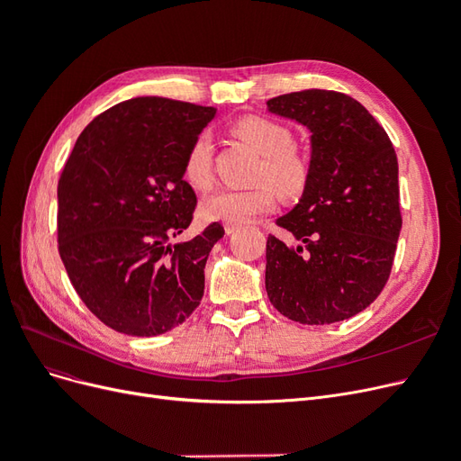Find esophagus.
<instances>
[{
	"label": "esophagus",
	"mask_w": 461,
	"mask_h": 461,
	"mask_svg": "<svg viewBox=\"0 0 461 461\" xmlns=\"http://www.w3.org/2000/svg\"><path fill=\"white\" fill-rule=\"evenodd\" d=\"M225 232H227V234L236 232V225H225Z\"/></svg>",
	"instance_id": "esophagus-1"
}]
</instances>
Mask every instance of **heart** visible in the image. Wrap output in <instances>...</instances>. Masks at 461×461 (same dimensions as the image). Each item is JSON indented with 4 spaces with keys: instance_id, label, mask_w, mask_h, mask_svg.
<instances>
[{
    "instance_id": "b5f03b06",
    "label": "heart",
    "mask_w": 461,
    "mask_h": 461,
    "mask_svg": "<svg viewBox=\"0 0 461 461\" xmlns=\"http://www.w3.org/2000/svg\"><path fill=\"white\" fill-rule=\"evenodd\" d=\"M236 136L252 146L263 158L258 169L259 185L249 190H219L203 198L200 209L209 221L227 225H246L256 217L269 213L276 203L273 185L281 194H298L308 180V163L292 149V134L286 127L263 117H244L234 124ZM212 138L207 132L198 134L186 149L183 173L194 188L205 190L212 186ZM272 185L269 187L268 185Z\"/></svg>"
}]
</instances>
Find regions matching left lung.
I'll return each mask as SVG.
<instances>
[{"instance_id": "left-lung-1", "label": "left lung", "mask_w": 461, "mask_h": 461, "mask_svg": "<svg viewBox=\"0 0 461 461\" xmlns=\"http://www.w3.org/2000/svg\"><path fill=\"white\" fill-rule=\"evenodd\" d=\"M267 111L312 132L302 198L276 219L298 244L269 234L267 296L302 325L350 319L381 294L393 269L402 229L396 151L369 111L340 92L276 95Z\"/></svg>"}]
</instances>
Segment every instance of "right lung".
<instances>
[{
    "mask_svg": "<svg viewBox=\"0 0 461 461\" xmlns=\"http://www.w3.org/2000/svg\"><path fill=\"white\" fill-rule=\"evenodd\" d=\"M215 115V107L132 97L97 115L63 167L59 256L80 300L117 332L158 337L202 302L205 261L225 229L212 222L188 242L173 239L196 209L186 149Z\"/></svg>",
    "mask_w": 461,
    "mask_h": 461,
    "instance_id": "obj_1",
    "label": "right lung"
}]
</instances>
